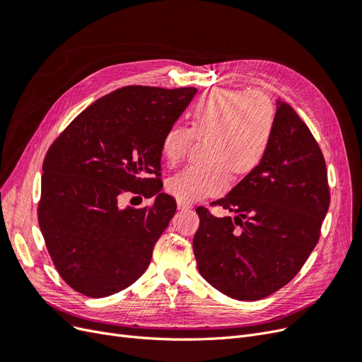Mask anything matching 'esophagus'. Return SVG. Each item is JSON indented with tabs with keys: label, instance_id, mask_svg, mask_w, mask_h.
Here are the masks:
<instances>
[{
	"label": "esophagus",
	"instance_id": "obj_1",
	"mask_svg": "<svg viewBox=\"0 0 362 362\" xmlns=\"http://www.w3.org/2000/svg\"><path fill=\"white\" fill-rule=\"evenodd\" d=\"M177 205H178V210H189V208H192V204H190V202L181 201V199L177 201Z\"/></svg>",
	"mask_w": 362,
	"mask_h": 362
}]
</instances>
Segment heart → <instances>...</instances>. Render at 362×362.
<instances>
[{
    "instance_id": "b5f03b06",
    "label": "heart",
    "mask_w": 362,
    "mask_h": 362,
    "mask_svg": "<svg viewBox=\"0 0 362 362\" xmlns=\"http://www.w3.org/2000/svg\"><path fill=\"white\" fill-rule=\"evenodd\" d=\"M276 110L270 98L257 90L214 89L192 110V127L172 125L161 139V156L172 166L187 156L194 137L206 141L205 164L175 173L168 190L175 198L193 202L226 190L229 173L254 170L267 154L275 131Z\"/></svg>"
}]
</instances>
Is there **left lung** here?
Instances as JSON below:
<instances>
[{
  "label": "left lung",
  "instance_id": "8db88e82",
  "mask_svg": "<svg viewBox=\"0 0 362 362\" xmlns=\"http://www.w3.org/2000/svg\"><path fill=\"white\" fill-rule=\"evenodd\" d=\"M276 105L267 154L225 198L211 204L237 216L216 217L196 208L199 228L193 250L199 273L237 300L267 298L298 275L319 242L329 208L319 145L287 103Z\"/></svg>",
  "mask_w": 362,
  "mask_h": 362
}]
</instances>
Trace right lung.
Listing matches in <instances>:
<instances>
[{"instance_id":"right-lung-1","label":"right lung","mask_w":362,"mask_h":362,"mask_svg":"<svg viewBox=\"0 0 362 362\" xmlns=\"http://www.w3.org/2000/svg\"><path fill=\"white\" fill-rule=\"evenodd\" d=\"M198 92L127 86L95 101L43 160L39 226L59 275L89 298L136 282L177 211L161 193V139ZM124 192L156 194L151 207L118 208Z\"/></svg>"}]
</instances>
